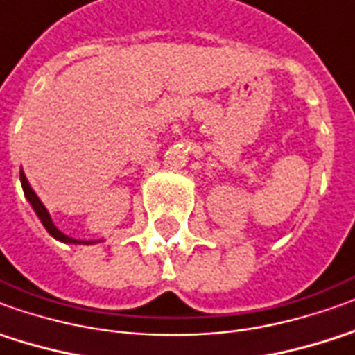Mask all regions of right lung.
Here are the masks:
<instances>
[{
  "label": "right lung",
  "instance_id": "1",
  "mask_svg": "<svg viewBox=\"0 0 355 355\" xmlns=\"http://www.w3.org/2000/svg\"><path fill=\"white\" fill-rule=\"evenodd\" d=\"M21 185H23V191H24V197L28 199V202L33 205L34 212L38 214V218L42 220L44 228L50 232L51 236L55 239H60V241H63V243H94V241H79V239H73L69 238V236H65V234H61L60 230L53 226V222H51L50 214H48V210H46V207L42 205V201L36 197V193L33 191V187L28 185V182H26V178H24V173L21 172Z\"/></svg>",
  "mask_w": 355,
  "mask_h": 355
}]
</instances>
